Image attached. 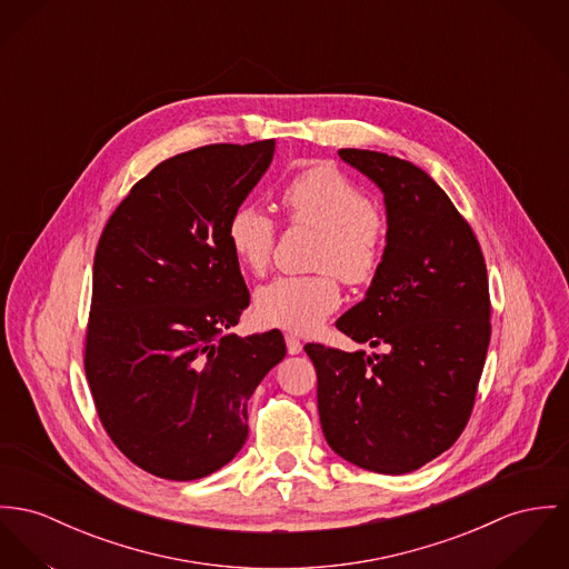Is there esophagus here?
I'll list each match as a JSON object with an SVG mask.
<instances>
[{
    "label": "esophagus",
    "instance_id": "esophagus-1",
    "mask_svg": "<svg viewBox=\"0 0 569 569\" xmlns=\"http://www.w3.org/2000/svg\"><path fill=\"white\" fill-rule=\"evenodd\" d=\"M286 347H288V352H290V355H299V352L303 350L301 340H299L297 336H292V333H288V336H286Z\"/></svg>",
    "mask_w": 569,
    "mask_h": 569
}]
</instances>
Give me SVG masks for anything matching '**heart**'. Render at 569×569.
I'll return each instance as SVG.
<instances>
[{
	"mask_svg": "<svg viewBox=\"0 0 569 569\" xmlns=\"http://www.w3.org/2000/svg\"><path fill=\"white\" fill-rule=\"evenodd\" d=\"M281 208L290 224L318 231L313 268L320 272L272 279L256 292V313L268 327L311 333L340 306L333 271L350 286L375 279L386 256L388 224L363 190L329 162L290 177L281 190ZM274 238V220L258 206H240L227 220L229 249L253 274L268 268Z\"/></svg>",
	"mask_w": 569,
	"mask_h": 569,
	"instance_id": "heart-1",
	"label": "heart"
}]
</instances>
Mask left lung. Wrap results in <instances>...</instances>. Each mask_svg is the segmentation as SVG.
<instances>
[{
	"instance_id": "left-lung-1",
	"label": "left lung",
	"mask_w": 569,
	"mask_h": 569,
	"mask_svg": "<svg viewBox=\"0 0 569 569\" xmlns=\"http://www.w3.org/2000/svg\"><path fill=\"white\" fill-rule=\"evenodd\" d=\"M340 158L383 192L388 242L361 303L336 327L381 352L307 345L327 443L350 463L407 475L466 429L489 347V286L472 227L416 164L368 149Z\"/></svg>"
}]
</instances>
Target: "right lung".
<instances>
[{
  "label": "right lung",
  "instance_id": "right-lung-1",
  "mask_svg": "<svg viewBox=\"0 0 569 569\" xmlns=\"http://www.w3.org/2000/svg\"><path fill=\"white\" fill-rule=\"evenodd\" d=\"M274 140L208 144L160 162L108 220L94 253L88 386L103 429L144 472L203 479L249 436L247 402L286 357L281 331L227 333L249 290L227 220Z\"/></svg>",
  "mask_w": 569,
  "mask_h": 569
}]
</instances>
